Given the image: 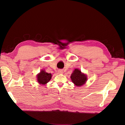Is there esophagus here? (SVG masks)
Returning a JSON list of instances; mask_svg holds the SVG:
<instances>
[{"mask_svg": "<svg viewBox=\"0 0 125 125\" xmlns=\"http://www.w3.org/2000/svg\"><path fill=\"white\" fill-rule=\"evenodd\" d=\"M58 73H63V71H62V70H58Z\"/></svg>", "mask_w": 125, "mask_h": 125, "instance_id": "34e87169", "label": "esophagus"}]
</instances>
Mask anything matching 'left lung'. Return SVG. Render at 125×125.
<instances>
[{
  "mask_svg": "<svg viewBox=\"0 0 125 125\" xmlns=\"http://www.w3.org/2000/svg\"><path fill=\"white\" fill-rule=\"evenodd\" d=\"M71 79L74 85L81 86L86 83L87 81L86 75L82 73L79 69H75L71 75Z\"/></svg>",
  "mask_w": 125,
  "mask_h": 125,
  "instance_id": "obj_1",
  "label": "left lung"
}]
</instances>
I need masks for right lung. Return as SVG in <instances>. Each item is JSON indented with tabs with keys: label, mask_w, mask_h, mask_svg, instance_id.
<instances>
[{
	"label": "right lung",
	"mask_w": 125,
	"mask_h": 125,
	"mask_svg": "<svg viewBox=\"0 0 125 125\" xmlns=\"http://www.w3.org/2000/svg\"><path fill=\"white\" fill-rule=\"evenodd\" d=\"M52 74L45 72V70H42L37 75V80L39 84L45 85L48 83L52 79Z\"/></svg>",
	"instance_id": "1"
}]
</instances>
